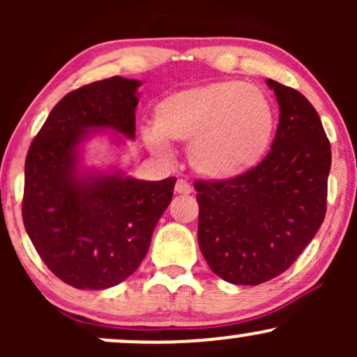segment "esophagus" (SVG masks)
<instances>
[{
    "label": "esophagus",
    "instance_id": "esophagus-1",
    "mask_svg": "<svg viewBox=\"0 0 357 357\" xmlns=\"http://www.w3.org/2000/svg\"><path fill=\"white\" fill-rule=\"evenodd\" d=\"M174 191L178 192V195H190V192L192 191V188L186 181H184V179H178V181H176Z\"/></svg>",
    "mask_w": 357,
    "mask_h": 357
}]
</instances>
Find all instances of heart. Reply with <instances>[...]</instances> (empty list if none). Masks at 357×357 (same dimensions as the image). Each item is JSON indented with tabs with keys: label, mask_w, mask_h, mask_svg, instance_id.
Masks as SVG:
<instances>
[{
	"label": "heart",
	"mask_w": 357,
	"mask_h": 357,
	"mask_svg": "<svg viewBox=\"0 0 357 357\" xmlns=\"http://www.w3.org/2000/svg\"><path fill=\"white\" fill-rule=\"evenodd\" d=\"M153 129L144 132L151 153L166 158L167 142H190L192 171L225 181L247 174L265 158L275 132V110L267 93L255 85L218 80L159 100Z\"/></svg>",
	"instance_id": "heart-1"
}]
</instances>
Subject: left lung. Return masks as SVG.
Returning a JSON list of instances; mask_svg holds the SVG:
<instances>
[{
	"mask_svg": "<svg viewBox=\"0 0 357 357\" xmlns=\"http://www.w3.org/2000/svg\"><path fill=\"white\" fill-rule=\"evenodd\" d=\"M280 117L272 149L247 174L195 181L198 243L210 268L235 285L284 273L326 216L331 144L321 117L297 90L268 79Z\"/></svg>",
	"mask_w": 357,
	"mask_h": 357,
	"instance_id": "8db88e82",
	"label": "left lung"
}]
</instances>
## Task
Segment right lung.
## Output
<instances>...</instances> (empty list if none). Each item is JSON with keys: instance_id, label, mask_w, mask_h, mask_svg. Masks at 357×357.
I'll list each match as a JSON object with an SVG mask.
<instances>
[{"instance_id": "1", "label": "right lung", "mask_w": 357, "mask_h": 357, "mask_svg": "<svg viewBox=\"0 0 357 357\" xmlns=\"http://www.w3.org/2000/svg\"><path fill=\"white\" fill-rule=\"evenodd\" d=\"M124 77L67 93L24 161L23 223L48 268L65 284L102 290L136 272L173 199L176 178L144 181L124 171L82 166V146L99 130L136 137L137 89Z\"/></svg>"}]
</instances>
